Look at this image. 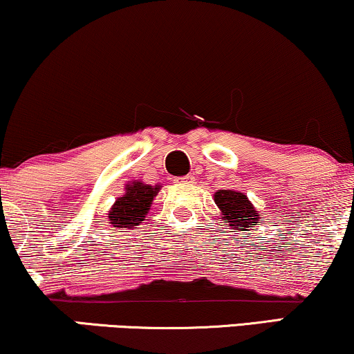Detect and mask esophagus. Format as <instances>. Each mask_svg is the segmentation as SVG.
<instances>
[{
    "label": "esophagus",
    "mask_w": 354,
    "mask_h": 354,
    "mask_svg": "<svg viewBox=\"0 0 354 354\" xmlns=\"http://www.w3.org/2000/svg\"><path fill=\"white\" fill-rule=\"evenodd\" d=\"M178 182H182V184H194L195 182V177L194 176H185V177H180L177 178Z\"/></svg>",
    "instance_id": "34e87169"
}]
</instances>
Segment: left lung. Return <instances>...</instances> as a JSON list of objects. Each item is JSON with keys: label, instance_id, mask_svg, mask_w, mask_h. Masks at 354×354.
<instances>
[{"label": "left lung", "instance_id": "obj_1", "mask_svg": "<svg viewBox=\"0 0 354 354\" xmlns=\"http://www.w3.org/2000/svg\"><path fill=\"white\" fill-rule=\"evenodd\" d=\"M216 207L220 208L225 223H230L238 231H250L254 225L261 223L263 216L250 202L248 195L239 190H216L213 195Z\"/></svg>", "mask_w": 354, "mask_h": 354}]
</instances>
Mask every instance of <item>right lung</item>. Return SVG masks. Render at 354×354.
Listing matches in <instances>:
<instances>
[{"label":"right lung","instance_id":"1","mask_svg":"<svg viewBox=\"0 0 354 354\" xmlns=\"http://www.w3.org/2000/svg\"><path fill=\"white\" fill-rule=\"evenodd\" d=\"M160 185L144 184L133 180L124 187V194L118 197L108 212V223L115 228H134L142 223L151 210L154 197L159 194Z\"/></svg>","mask_w":354,"mask_h":354}]
</instances>
